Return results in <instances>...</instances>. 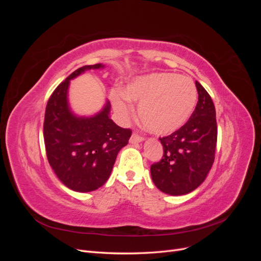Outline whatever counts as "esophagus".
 <instances>
[{
  "mask_svg": "<svg viewBox=\"0 0 261 261\" xmlns=\"http://www.w3.org/2000/svg\"><path fill=\"white\" fill-rule=\"evenodd\" d=\"M143 140H144V137L138 135V134H136V133H134L132 137H130V139H129L132 144H137V143H140V141H143Z\"/></svg>",
  "mask_w": 261,
  "mask_h": 261,
  "instance_id": "obj_1",
  "label": "esophagus"
}]
</instances>
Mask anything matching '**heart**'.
Wrapping results in <instances>:
<instances>
[{"instance_id": "1", "label": "heart", "mask_w": 261, "mask_h": 261, "mask_svg": "<svg viewBox=\"0 0 261 261\" xmlns=\"http://www.w3.org/2000/svg\"><path fill=\"white\" fill-rule=\"evenodd\" d=\"M116 113L127 117L128 100L138 102V113L146 128L154 134H170L179 129L191 117L197 101V89L189 77L172 73H155L139 77L113 91Z\"/></svg>"}]
</instances>
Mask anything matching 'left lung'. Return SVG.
<instances>
[{
  "instance_id": "left-lung-1",
  "label": "left lung",
  "mask_w": 261,
  "mask_h": 261,
  "mask_svg": "<svg viewBox=\"0 0 261 261\" xmlns=\"http://www.w3.org/2000/svg\"><path fill=\"white\" fill-rule=\"evenodd\" d=\"M198 102L189 120L169 136L160 137L162 159L150 167L154 185L178 196L193 192L206 178L217 147L216 108L207 90L196 81Z\"/></svg>"
}]
</instances>
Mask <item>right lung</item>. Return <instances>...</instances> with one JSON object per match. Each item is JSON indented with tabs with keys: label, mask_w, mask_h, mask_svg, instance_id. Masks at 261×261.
I'll return each mask as SVG.
<instances>
[{
	"label": "right lung",
	"mask_w": 261,
	"mask_h": 261,
	"mask_svg": "<svg viewBox=\"0 0 261 261\" xmlns=\"http://www.w3.org/2000/svg\"><path fill=\"white\" fill-rule=\"evenodd\" d=\"M103 67L85 65L76 69L52 92L44 113L43 138L48 161L59 179L76 192H91L108 180L116 155L128 144L132 129L117 126L109 116L110 103L92 117L69 111V81L85 70Z\"/></svg>",
	"instance_id": "obj_1"
}]
</instances>
